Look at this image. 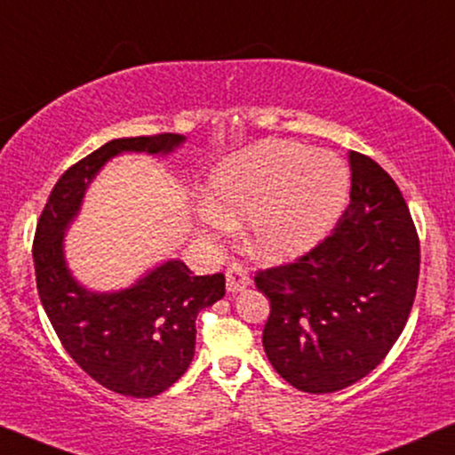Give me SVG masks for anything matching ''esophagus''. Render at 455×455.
<instances>
[{
	"label": "esophagus",
	"mask_w": 455,
	"mask_h": 455,
	"mask_svg": "<svg viewBox=\"0 0 455 455\" xmlns=\"http://www.w3.org/2000/svg\"><path fill=\"white\" fill-rule=\"evenodd\" d=\"M226 284L229 293H238V291L249 287V274L240 263H229L226 270Z\"/></svg>",
	"instance_id": "1"
}]
</instances>
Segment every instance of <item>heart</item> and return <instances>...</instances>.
I'll return each mask as SVG.
<instances>
[{"instance_id": "obj_1", "label": "heart", "mask_w": 455, "mask_h": 455, "mask_svg": "<svg viewBox=\"0 0 455 455\" xmlns=\"http://www.w3.org/2000/svg\"><path fill=\"white\" fill-rule=\"evenodd\" d=\"M347 171L327 151L293 141H261L229 156L206 183V221L236 226L261 259L310 251L333 228L347 200Z\"/></svg>"}]
</instances>
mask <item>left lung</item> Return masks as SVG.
<instances>
[{
	"label": "left lung",
	"mask_w": 455,
	"mask_h": 455,
	"mask_svg": "<svg viewBox=\"0 0 455 455\" xmlns=\"http://www.w3.org/2000/svg\"><path fill=\"white\" fill-rule=\"evenodd\" d=\"M350 204L323 243L259 270L270 299L263 347L297 390L327 395L384 361L405 327L419 276V238L392 177L350 151Z\"/></svg>",
	"instance_id": "1"
}]
</instances>
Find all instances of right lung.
Listing matches in <instances>:
<instances>
[{"label": "right lung", "mask_w": 455, "mask_h": 455, "mask_svg": "<svg viewBox=\"0 0 455 455\" xmlns=\"http://www.w3.org/2000/svg\"><path fill=\"white\" fill-rule=\"evenodd\" d=\"M181 134L114 139L67 168L48 196L33 238L37 293L60 344L94 382L117 395L149 399L188 371L196 316L226 295V276H194L171 259L116 293H92L71 276L63 236L84 192L105 162L124 151L171 154Z\"/></svg>", "instance_id": "obj_1"}]
</instances>
